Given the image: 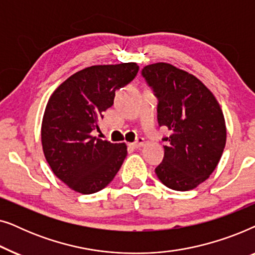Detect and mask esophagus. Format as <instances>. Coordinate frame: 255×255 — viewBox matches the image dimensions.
<instances>
[{"instance_id": "obj_1", "label": "esophagus", "mask_w": 255, "mask_h": 255, "mask_svg": "<svg viewBox=\"0 0 255 255\" xmlns=\"http://www.w3.org/2000/svg\"><path fill=\"white\" fill-rule=\"evenodd\" d=\"M145 145V139L144 138H138L137 139V141H134L133 144H132V146H133L134 148H139V147H141V146H144Z\"/></svg>"}]
</instances>
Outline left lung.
<instances>
[{"label": "left lung", "mask_w": 255, "mask_h": 255, "mask_svg": "<svg viewBox=\"0 0 255 255\" xmlns=\"http://www.w3.org/2000/svg\"><path fill=\"white\" fill-rule=\"evenodd\" d=\"M142 78L158 99V123L165 155L155 168L173 190L196 188L217 167L226 142L224 115L212 93L197 78L165 62L145 66Z\"/></svg>", "instance_id": "8db88e82"}]
</instances>
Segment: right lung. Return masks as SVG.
<instances>
[{
	"mask_svg": "<svg viewBox=\"0 0 255 255\" xmlns=\"http://www.w3.org/2000/svg\"><path fill=\"white\" fill-rule=\"evenodd\" d=\"M134 62L85 68L62 82L48 100L41 124V144L55 176L71 189L94 194L114 180L127 145L94 135L115 92L135 78Z\"/></svg>",
	"mask_w": 255,
	"mask_h": 255,
	"instance_id": "right-lung-1",
	"label": "right lung"
}]
</instances>
